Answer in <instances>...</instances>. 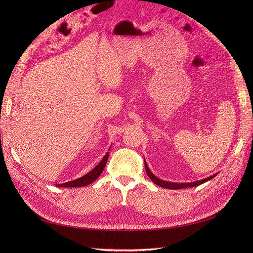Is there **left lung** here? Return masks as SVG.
<instances>
[{
    "mask_svg": "<svg viewBox=\"0 0 253 253\" xmlns=\"http://www.w3.org/2000/svg\"><path fill=\"white\" fill-rule=\"evenodd\" d=\"M144 168H145V172H147L148 176L150 177V179L156 183L157 186H160L163 187L165 189H173V190H177V189H185V188H190V187H196V186H200L202 185V183L208 181L210 179H212L213 177H215L216 174H214L212 176H209V177H207L205 179H201V180H197V181H194V182H187V183H177V182H170V181H165L163 179H159L157 178L156 176L153 175V173L150 171L149 167L147 165V163L144 162Z\"/></svg>",
    "mask_w": 253,
    "mask_h": 253,
    "instance_id": "1",
    "label": "left lung"
}]
</instances>
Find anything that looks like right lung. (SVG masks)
Segmentation results:
<instances>
[{
  "instance_id": "add662e5",
  "label": "right lung",
  "mask_w": 253,
  "mask_h": 253,
  "mask_svg": "<svg viewBox=\"0 0 253 253\" xmlns=\"http://www.w3.org/2000/svg\"><path fill=\"white\" fill-rule=\"evenodd\" d=\"M108 158H109V153H106V155L103 157L101 162L98 164V166H96L94 169L90 172H88L86 175L82 176V177H80L78 179H75V180L68 181L65 183H60V185H57V186L66 187V188H76V187H84V186L89 185L90 182H93L94 180H96L99 177V176H100L106 163H108Z\"/></svg>"
}]
</instances>
